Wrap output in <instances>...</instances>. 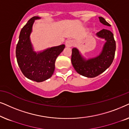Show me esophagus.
Returning a JSON list of instances; mask_svg holds the SVG:
<instances>
[{"mask_svg": "<svg viewBox=\"0 0 129 129\" xmlns=\"http://www.w3.org/2000/svg\"><path fill=\"white\" fill-rule=\"evenodd\" d=\"M66 45L67 47H71L74 45V41L73 40H67L66 42Z\"/></svg>", "mask_w": 129, "mask_h": 129, "instance_id": "esophagus-1", "label": "esophagus"}]
</instances>
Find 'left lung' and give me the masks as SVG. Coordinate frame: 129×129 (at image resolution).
<instances>
[{
  "label": "left lung",
  "instance_id": "obj_1",
  "mask_svg": "<svg viewBox=\"0 0 129 129\" xmlns=\"http://www.w3.org/2000/svg\"><path fill=\"white\" fill-rule=\"evenodd\" d=\"M99 19L103 25L111 26L102 17H99ZM96 35L106 41L99 55L85 59L78 49L74 48L72 49L71 63L74 68L80 75L88 78H94L105 71L112 63L115 55L116 41L112 32L103 29L97 32Z\"/></svg>",
  "mask_w": 129,
  "mask_h": 129
}]
</instances>
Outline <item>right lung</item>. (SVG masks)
Wrapping results in <instances>:
<instances>
[{
  "mask_svg": "<svg viewBox=\"0 0 129 129\" xmlns=\"http://www.w3.org/2000/svg\"><path fill=\"white\" fill-rule=\"evenodd\" d=\"M38 19V16H34L22 27L16 45V56L23 74L27 78L39 82L48 80L54 74L56 59L65 48V45L51 47L42 52H35L30 35L34 21Z\"/></svg>",
  "mask_w": 129,
  "mask_h": 129,
  "instance_id": "obj_1",
  "label": "right lung"
}]
</instances>
